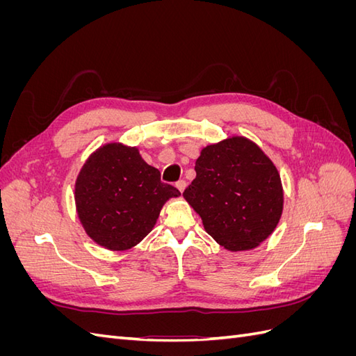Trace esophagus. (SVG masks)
Returning <instances> with one entry per match:
<instances>
[{
	"label": "esophagus",
	"instance_id": "1",
	"mask_svg": "<svg viewBox=\"0 0 356 356\" xmlns=\"http://www.w3.org/2000/svg\"><path fill=\"white\" fill-rule=\"evenodd\" d=\"M186 186H187V182L184 181V179H179L178 182H177V184H175V187L182 193V191H184L186 190Z\"/></svg>",
	"mask_w": 356,
	"mask_h": 356
}]
</instances>
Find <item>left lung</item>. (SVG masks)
<instances>
[{
    "label": "left lung",
    "instance_id": "8db88e82",
    "mask_svg": "<svg viewBox=\"0 0 356 356\" xmlns=\"http://www.w3.org/2000/svg\"><path fill=\"white\" fill-rule=\"evenodd\" d=\"M195 169L182 196L218 245L251 251L275 232L284 211L282 181L254 141L234 135L207 145Z\"/></svg>",
    "mask_w": 356,
    "mask_h": 356
}]
</instances>
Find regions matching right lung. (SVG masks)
Masks as SVG:
<instances>
[{
    "instance_id": "add662e5",
    "label": "right lung",
    "mask_w": 356,
    "mask_h": 356,
    "mask_svg": "<svg viewBox=\"0 0 356 356\" xmlns=\"http://www.w3.org/2000/svg\"><path fill=\"white\" fill-rule=\"evenodd\" d=\"M181 193L160 181L136 147L108 143L88 157L75 179V208L89 238L127 251L153 230L163 204Z\"/></svg>"
}]
</instances>
